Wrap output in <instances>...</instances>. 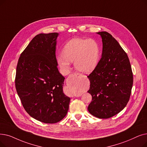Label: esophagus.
Listing matches in <instances>:
<instances>
[{
  "label": "esophagus",
  "mask_w": 147,
  "mask_h": 147,
  "mask_svg": "<svg viewBox=\"0 0 147 147\" xmlns=\"http://www.w3.org/2000/svg\"><path fill=\"white\" fill-rule=\"evenodd\" d=\"M69 77H68V78H67V82H68V81H69Z\"/></svg>",
  "instance_id": "esophagus-1"
}]
</instances>
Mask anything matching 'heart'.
<instances>
[{"label": "heart", "mask_w": 147, "mask_h": 147, "mask_svg": "<svg viewBox=\"0 0 147 147\" xmlns=\"http://www.w3.org/2000/svg\"><path fill=\"white\" fill-rule=\"evenodd\" d=\"M62 54L57 56L56 59L63 71H68L70 62H74L76 69L88 74L97 66L100 50L98 44L94 40L74 38L64 46Z\"/></svg>", "instance_id": "b5f03b06"}]
</instances>
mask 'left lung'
<instances>
[{
    "label": "left lung",
    "instance_id": "left-lung-1",
    "mask_svg": "<svg viewBox=\"0 0 147 147\" xmlns=\"http://www.w3.org/2000/svg\"><path fill=\"white\" fill-rule=\"evenodd\" d=\"M103 51L97 66L88 78L92 101L88 110L102 119L122 111L130 99L133 77L129 59L118 42L107 32H99Z\"/></svg>",
    "mask_w": 147,
    "mask_h": 147
}]
</instances>
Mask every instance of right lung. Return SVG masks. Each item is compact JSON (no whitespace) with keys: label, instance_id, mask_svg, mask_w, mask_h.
Listing matches in <instances>:
<instances>
[{"label":"right lung","instance_id":"obj_1","mask_svg":"<svg viewBox=\"0 0 147 147\" xmlns=\"http://www.w3.org/2000/svg\"><path fill=\"white\" fill-rule=\"evenodd\" d=\"M59 34L36 35L19 58L16 88L25 111L41 122L58 123L67 113L70 98L63 92L55 51Z\"/></svg>","mask_w":147,"mask_h":147}]
</instances>
